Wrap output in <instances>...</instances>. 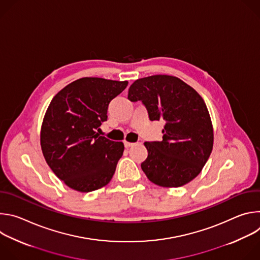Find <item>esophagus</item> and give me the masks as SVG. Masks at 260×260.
Returning <instances> with one entry per match:
<instances>
[{"mask_svg": "<svg viewBox=\"0 0 260 260\" xmlns=\"http://www.w3.org/2000/svg\"><path fill=\"white\" fill-rule=\"evenodd\" d=\"M135 144L134 143H131V142H127V141H124V146L126 147V148H128V147H132V146H134Z\"/></svg>", "mask_w": 260, "mask_h": 260, "instance_id": "1", "label": "esophagus"}]
</instances>
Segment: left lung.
<instances>
[{"label":"left lung","mask_w":260,"mask_h":260,"mask_svg":"<svg viewBox=\"0 0 260 260\" xmlns=\"http://www.w3.org/2000/svg\"><path fill=\"white\" fill-rule=\"evenodd\" d=\"M128 100L141 101L151 121L164 120L162 141L145 142L148 156L141 164L152 183L180 187L206 165L214 142L213 125L203 98L181 79L153 75L136 80Z\"/></svg>","instance_id":"obj_1"}]
</instances>
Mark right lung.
Here are the masks:
<instances>
[{
  "label": "right lung",
  "mask_w": 260,
  "mask_h": 260,
  "mask_svg": "<svg viewBox=\"0 0 260 260\" xmlns=\"http://www.w3.org/2000/svg\"><path fill=\"white\" fill-rule=\"evenodd\" d=\"M127 83L85 77L52 99L41 127V148L47 165L70 188L89 192L112 179L124 145L100 136L96 129L108 118L110 102Z\"/></svg>",
  "instance_id": "1"
}]
</instances>
